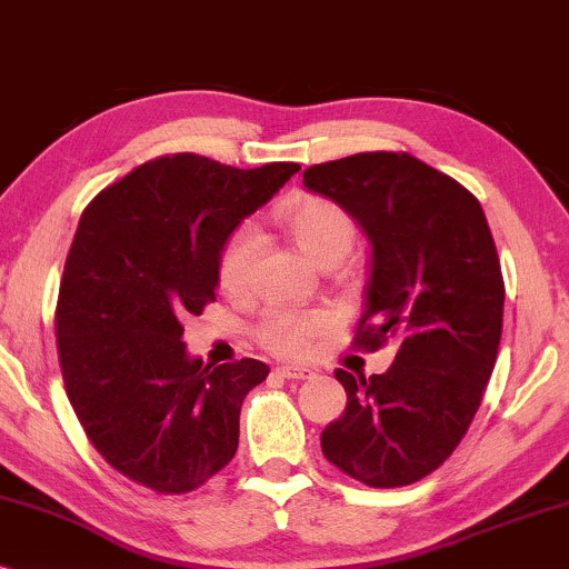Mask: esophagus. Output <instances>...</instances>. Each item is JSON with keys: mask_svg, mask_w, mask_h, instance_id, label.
Returning <instances> with one entry per match:
<instances>
[{"mask_svg": "<svg viewBox=\"0 0 569 569\" xmlns=\"http://www.w3.org/2000/svg\"><path fill=\"white\" fill-rule=\"evenodd\" d=\"M276 375L283 377V380H307V377H312V369H307V367H278Z\"/></svg>", "mask_w": 569, "mask_h": 569, "instance_id": "obj_1", "label": "esophagus"}]
</instances>
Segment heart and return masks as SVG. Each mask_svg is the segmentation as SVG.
I'll list each match as a JSON object with an SVG mask.
<instances>
[{
  "mask_svg": "<svg viewBox=\"0 0 569 569\" xmlns=\"http://www.w3.org/2000/svg\"><path fill=\"white\" fill-rule=\"evenodd\" d=\"M280 223L297 241V247L320 268H336L351 252L356 241V221L340 202L322 194H307L291 202L280 213ZM262 249V237L252 223L239 226L226 239L218 257V283L233 299H244L252 291L254 262ZM330 330V315L320 309L291 312L270 309L257 325V340L270 353L286 359H305L315 351L317 340Z\"/></svg>",
  "mask_w": 569,
  "mask_h": 569,
  "instance_id": "obj_1",
  "label": "heart"
}]
</instances>
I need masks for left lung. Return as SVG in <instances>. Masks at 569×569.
Listing matches in <instances>:
<instances>
[{"label": "left lung", "mask_w": 569, "mask_h": 569, "mask_svg": "<svg viewBox=\"0 0 569 569\" xmlns=\"http://www.w3.org/2000/svg\"><path fill=\"white\" fill-rule=\"evenodd\" d=\"M305 187L340 202L372 244L353 346L398 348L369 380L338 369L348 403L322 452L367 487H408L452 456L495 369L505 280L487 216L448 173L388 150L309 166Z\"/></svg>", "instance_id": "1"}]
</instances>
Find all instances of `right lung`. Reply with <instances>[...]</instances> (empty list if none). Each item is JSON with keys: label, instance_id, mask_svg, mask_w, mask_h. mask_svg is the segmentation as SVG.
<instances>
[{"label": "right lung", "instance_id": "1", "mask_svg": "<svg viewBox=\"0 0 569 569\" xmlns=\"http://www.w3.org/2000/svg\"><path fill=\"white\" fill-rule=\"evenodd\" d=\"M299 169L161 156L82 210L59 286V367L88 439L130 481L184 495L231 463L241 403L270 369L202 367L181 332L216 301L226 239Z\"/></svg>", "mask_w": 569, "mask_h": 569}]
</instances>
